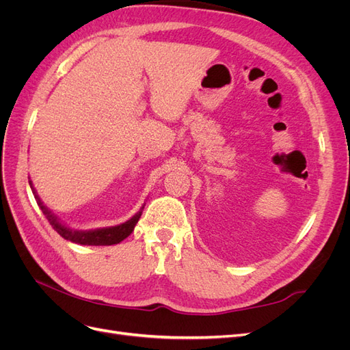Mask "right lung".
I'll list each match as a JSON object with an SVG mask.
<instances>
[{
  "label": "right lung",
  "mask_w": 350,
  "mask_h": 350,
  "mask_svg": "<svg viewBox=\"0 0 350 350\" xmlns=\"http://www.w3.org/2000/svg\"><path fill=\"white\" fill-rule=\"evenodd\" d=\"M29 184H30L31 191H33V194H35L38 206L40 207L42 213H44L45 217L48 219L51 226L54 228L64 239L80 243V245H113V243H120L126 237L131 235V232L134 230L137 221H139V219L143 213V208L146 206V203H144L142 206V208L137 211V213L130 220L124 221V224H121V225L111 226V228L92 229V230H72V229L64 226L62 224H59L57 217L52 215L44 204H42V201H40L39 196L36 194V189L33 188V184H31V181H29Z\"/></svg>",
  "instance_id": "obj_1"
}]
</instances>
